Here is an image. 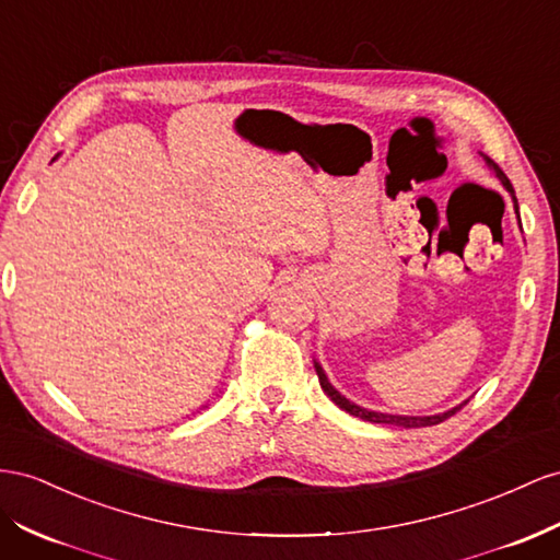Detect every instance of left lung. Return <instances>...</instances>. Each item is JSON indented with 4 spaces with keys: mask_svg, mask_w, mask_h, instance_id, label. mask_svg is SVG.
<instances>
[{
    "mask_svg": "<svg viewBox=\"0 0 560 560\" xmlns=\"http://www.w3.org/2000/svg\"><path fill=\"white\" fill-rule=\"evenodd\" d=\"M482 155V153H480ZM482 160H486V164H488V170L490 172H494V176L502 180V186L506 188V192L511 195V202H513V211H516V217H518V223H521V214H518V200H516V192H513V186H511V180L506 178V174L497 167V162L494 160H490L488 155H482ZM313 365H315V372H317V380H320V386H323V390L327 393V398L335 402V405H339L341 410H346L349 415H353V417H360L362 421H372V424H390V427H400V429H419V427H433V424H441V421H445L447 417H452L455 412H459L462 407L466 405V400L464 402H459V405H455V407H450V410H445V412H438V415H427V417H415V415H388V412H376V410H368V407H360V405H355V402H351L349 398L346 396H341V393L331 386V382L327 380V374H325V370H323V365L317 360H313Z\"/></svg>",
    "mask_w": 560,
    "mask_h": 560,
    "instance_id": "obj_1",
    "label": "left lung"
}]
</instances>
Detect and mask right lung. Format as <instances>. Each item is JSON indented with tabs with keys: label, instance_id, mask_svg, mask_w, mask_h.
Here are the masks:
<instances>
[{
	"label": "right lung",
	"instance_id": "add662e5",
	"mask_svg": "<svg viewBox=\"0 0 560 560\" xmlns=\"http://www.w3.org/2000/svg\"><path fill=\"white\" fill-rule=\"evenodd\" d=\"M56 158H58V155H56ZM56 158H54V160H56ZM54 160H51V162H54Z\"/></svg>",
	"mask_w": 560,
	"mask_h": 560
}]
</instances>
